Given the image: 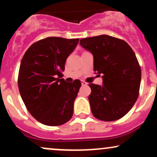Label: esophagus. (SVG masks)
Returning a JSON list of instances; mask_svg holds the SVG:
<instances>
[{"mask_svg":"<svg viewBox=\"0 0 157 157\" xmlns=\"http://www.w3.org/2000/svg\"><path fill=\"white\" fill-rule=\"evenodd\" d=\"M81 84H82V86H86V85H87L88 83L86 82H85L84 80H82V81H81Z\"/></svg>","mask_w":157,"mask_h":157,"instance_id":"esophagus-1","label":"esophagus"}]
</instances>
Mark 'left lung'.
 <instances>
[{
  "mask_svg": "<svg viewBox=\"0 0 157 157\" xmlns=\"http://www.w3.org/2000/svg\"><path fill=\"white\" fill-rule=\"evenodd\" d=\"M80 44L94 56V71L102 86L89 83L92 114L102 121H114L128 112L139 96L141 68L125 40L109 35L81 39Z\"/></svg>",
  "mask_w": 157,
  "mask_h": 157,
  "instance_id": "1",
  "label": "left lung"
}]
</instances>
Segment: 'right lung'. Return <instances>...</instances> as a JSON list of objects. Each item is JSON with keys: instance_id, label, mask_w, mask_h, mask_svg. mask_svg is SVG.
<instances>
[{"instance_id": "1", "label": "right lung", "mask_w": 157, "mask_h": 157, "mask_svg": "<svg viewBox=\"0 0 157 157\" xmlns=\"http://www.w3.org/2000/svg\"><path fill=\"white\" fill-rule=\"evenodd\" d=\"M78 42V38L46 37L32 44L23 55L17 80L20 94L29 112L44 125H61L72 117L81 82L60 78Z\"/></svg>"}]
</instances>
